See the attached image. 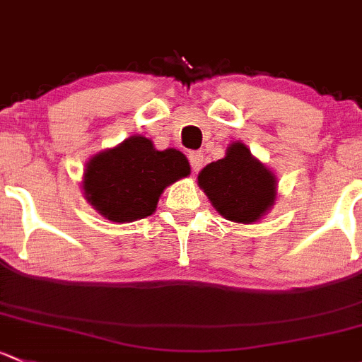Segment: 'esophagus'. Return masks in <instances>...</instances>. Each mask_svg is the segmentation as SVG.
Returning a JSON list of instances; mask_svg holds the SVG:
<instances>
[{"label": "esophagus", "mask_w": 362, "mask_h": 362, "mask_svg": "<svg viewBox=\"0 0 362 362\" xmlns=\"http://www.w3.org/2000/svg\"><path fill=\"white\" fill-rule=\"evenodd\" d=\"M189 163H191V168L194 171H199L201 168H203V165H204L203 152H199V151L191 152V154H189Z\"/></svg>", "instance_id": "esophagus-1"}]
</instances>
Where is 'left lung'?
Wrapping results in <instances>:
<instances>
[{
  "instance_id": "8db88e82",
  "label": "left lung",
  "mask_w": 362,
  "mask_h": 362,
  "mask_svg": "<svg viewBox=\"0 0 362 362\" xmlns=\"http://www.w3.org/2000/svg\"><path fill=\"white\" fill-rule=\"evenodd\" d=\"M197 182L216 211L230 222H257L276 199L274 175L241 142L232 144L226 158L203 168Z\"/></svg>"
}]
</instances>
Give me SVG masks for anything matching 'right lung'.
Listing matches in <instances>:
<instances>
[{
    "instance_id": "1",
    "label": "right lung",
    "mask_w": 362,
    "mask_h": 362,
    "mask_svg": "<svg viewBox=\"0 0 362 362\" xmlns=\"http://www.w3.org/2000/svg\"><path fill=\"white\" fill-rule=\"evenodd\" d=\"M189 173L191 166L180 151H156L146 136H132L90 159L83 189L105 218L133 222L152 215L166 185Z\"/></svg>"
}]
</instances>
